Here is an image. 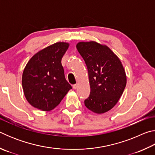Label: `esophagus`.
<instances>
[{
    "instance_id": "34e87169",
    "label": "esophagus",
    "mask_w": 155,
    "mask_h": 155,
    "mask_svg": "<svg viewBox=\"0 0 155 155\" xmlns=\"http://www.w3.org/2000/svg\"><path fill=\"white\" fill-rule=\"evenodd\" d=\"M73 89H74V90H76V89H77V87H78V83H77V84H74V85H73Z\"/></svg>"
}]
</instances>
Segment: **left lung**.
<instances>
[{"instance_id":"left-lung-1","label":"left lung","mask_w":155,"mask_h":155,"mask_svg":"<svg viewBox=\"0 0 155 155\" xmlns=\"http://www.w3.org/2000/svg\"><path fill=\"white\" fill-rule=\"evenodd\" d=\"M77 48L87 65L90 84L85 107L99 114L109 111L118 102L127 85L121 61L109 47L96 41L79 42Z\"/></svg>"}]
</instances>
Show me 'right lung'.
<instances>
[{
	"label": "right lung",
	"mask_w": 155,
	"mask_h": 155,
	"mask_svg": "<svg viewBox=\"0 0 155 155\" xmlns=\"http://www.w3.org/2000/svg\"><path fill=\"white\" fill-rule=\"evenodd\" d=\"M68 46L65 42L52 44L33 55L26 65L22 88L27 101L35 108L51 111L72 89L61 65Z\"/></svg>",
	"instance_id": "right-lung-1"
}]
</instances>
